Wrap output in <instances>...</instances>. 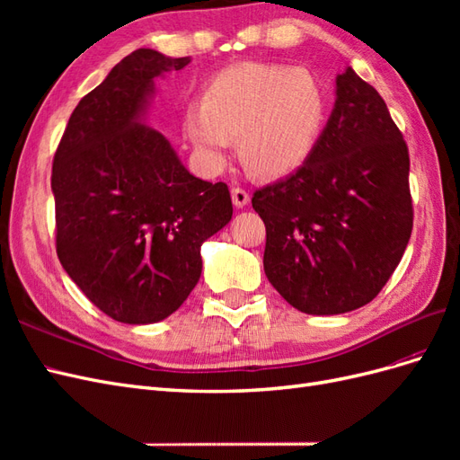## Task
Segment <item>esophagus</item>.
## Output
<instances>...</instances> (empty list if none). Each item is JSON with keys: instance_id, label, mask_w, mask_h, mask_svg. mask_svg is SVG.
<instances>
[{"instance_id": "1", "label": "esophagus", "mask_w": 460, "mask_h": 460, "mask_svg": "<svg viewBox=\"0 0 460 460\" xmlns=\"http://www.w3.org/2000/svg\"><path fill=\"white\" fill-rule=\"evenodd\" d=\"M232 201L238 208H243L249 203V193L243 188H234L232 190Z\"/></svg>"}]
</instances>
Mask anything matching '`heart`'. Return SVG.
<instances>
[{"instance_id": "b5f03b06", "label": "heart", "mask_w": 460, "mask_h": 460, "mask_svg": "<svg viewBox=\"0 0 460 460\" xmlns=\"http://www.w3.org/2000/svg\"><path fill=\"white\" fill-rule=\"evenodd\" d=\"M328 109V90L311 68L242 63L208 82L201 103L186 109L184 128L207 169H222L238 140L249 172L282 178L313 155Z\"/></svg>"}]
</instances>
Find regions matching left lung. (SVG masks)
Instances as JSON below:
<instances>
[{
	"instance_id": "obj_1",
	"label": "left lung",
	"mask_w": 460,
	"mask_h": 460,
	"mask_svg": "<svg viewBox=\"0 0 460 460\" xmlns=\"http://www.w3.org/2000/svg\"><path fill=\"white\" fill-rule=\"evenodd\" d=\"M409 166L382 95L345 66L309 161L252 199L264 274L291 307L341 314L380 294L411 238Z\"/></svg>"
}]
</instances>
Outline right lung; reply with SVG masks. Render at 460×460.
Here are the masks:
<instances>
[{
	"instance_id": "1",
	"label": "right lung",
	"mask_w": 460,
	"mask_h": 460,
	"mask_svg": "<svg viewBox=\"0 0 460 460\" xmlns=\"http://www.w3.org/2000/svg\"><path fill=\"white\" fill-rule=\"evenodd\" d=\"M190 58L136 49L73 111L53 159L58 255L97 309L155 324L201 276V245L232 220L225 182H205L147 124L155 80Z\"/></svg>"
}]
</instances>
